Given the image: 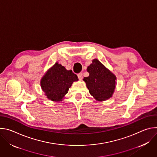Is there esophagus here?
Instances as JSON below:
<instances>
[{"label": "esophagus", "mask_w": 157, "mask_h": 157, "mask_svg": "<svg viewBox=\"0 0 157 157\" xmlns=\"http://www.w3.org/2000/svg\"><path fill=\"white\" fill-rule=\"evenodd\" d=\"M78 78L79 80H82V73H79L78 74Z\"/></svg>", "instance_id": "1"}]
</instances>
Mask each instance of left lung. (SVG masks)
Wrapping results in <instances>:
<instances>
[{"instance_id":"1","label":"left lung","mask_w":157,"mask_h":157,"mask_svg":"<svg viewBox=\"0 0 157 157\" xmlns=\"http://www.w3.org/2000/svg\"><path fill=\"white\" fill-rule=\"evenodd\" d=\"M87 71L89 75L84 77L83 81L89 93L96 101H104L113 97L117 84V78L113 72L98 59L92 61Z\"/></svg>"}]
</instances>
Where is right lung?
<instances>
[{
	"instance_id": "1",
	"label": "right lung",
	"mask_w": 157,
	"mask_h": 157,
	"mask_svg": "<svg viewBox=\"0 0 157 157\" xmlns=\"http://www.w3.org/2000/svg\"><path fill=\"white\" fill-rule=\"evenodd\" d=\"M78 81L76 74L56 62L43 76L40 86L49 100L59 102L64 99L73 82Z\"/></svg>"
}]
</instances>
